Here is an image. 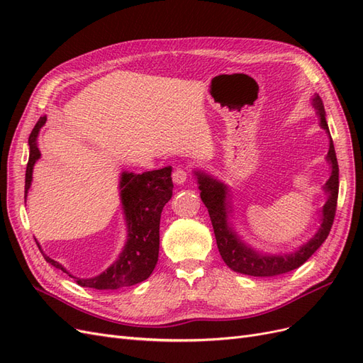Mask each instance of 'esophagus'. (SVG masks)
Masks as SVG:
<instances>
[{
    "instance_id": "obj_1",
    "label": "esophagus",
    "mask_w": 363,
    "mask_h": 363,
    "mask_svg": "<svg viewBox=\"0 0 363 363\" xmlns=\"http://www.w3.org/2000/svg\"><path fill=\"white\" fill-rule=\"evenodd\" d=\"M188 177H189V169L184 167L175 168V171L172 172V180L177 184H183L186 180H188Z\"/></svg>"
}]
</instances>
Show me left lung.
I'll return each instance as SVG.
<instances>
[{"instance_id": "obj_1", "label": "left lung", "mask_w": 363, "mask_h": 363, "mask_svg": "<svg viewBox=\"0 0 363 363\" xmlns=\"http://www.w3.org/2000/svg\"><path fill=\"white\" fill-rule=\"evenodd\" d=\"M313 107L316 108V113L320 115L321 127L328 131V125L325 121V111L324 104L320 95H315ZM327 160L332 164V175L324 184V191L328 194V199L323 207V218H321V227L318 230V233L309 240V242L300 247L296 251L291 252V255L283 256H265L256 252L248 245H245L240 240L233 228L227 223V186L221 182L212 179L211 175L204 172H195L196 180H199V188L201 191V200L206 204L208 216L213 225V232L216 238V245L221 255L223 260L228 268H232L236 272L247 274V276L252 277H272L280 276V274H286L292 269H296L301 267L303 263L309 259L313 252L323 245L324 240L327 239L330 228L333 225V219L336 213V204H337V192H339V167L337 159L333 147V140L330 136V148H328Z\"/></svg>"}]
</instances>
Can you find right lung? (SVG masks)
I'll list each match as a JSON object with an SVG mask.
<instances>
[{
	"instance_id": "1",
	"label": "right lung",
	"mask_w": 363,
	"mask_h": 363,
	"mask_svg": "<svg viewBox=\"0 0 363 363\" xmlns=\"http://www.w3.org/2000/svg\"><path fill=\"white\" fill-rule=\"evenodd\" d=\"M45 121L47 116H40L28 138L30 157L26 171V196L31 184L33 167H35L36 160L40 157L36 139ZM172 188L174 184L171 179V167L142 174L123 172L119 189L127 221V244L116 262L112 263L104 272H101L100 276L92 279L74 277L59 262L52 260L40 251L42 256L54 268L67 272L71 279H74L83 288L100 291L119 289L147 280L151 276L159 259L160 215L164 204L171 200Z\"/></svg>"
}]
</instances>
